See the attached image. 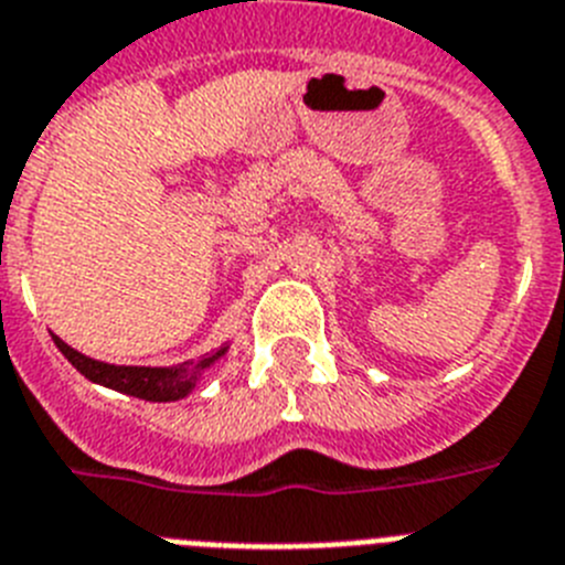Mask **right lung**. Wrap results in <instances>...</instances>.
Here are the masks:
<instances>
[{"label":"right lung","instance_id":"add662e5","mask_svg":"<svg viewBox=\"0 0 565 565\" xmlns=\"http://www.w3.org/2000/svg\"><path fill=\"white\" fill-rule=\"evenodd\" d=\"M53 342H56V349L67 356V363L74 365L79 374H85L90 383H99L105 385V388L131 394V397L139 399H151V403L182 399L196 385L200 371H205L214 360H220V356L225 354V349H220L216 354H205L202 360H188V363L171 365V369H148V365L99 363V360H90V356L74 351L56 334H53Z\"/></svg>","mask_w":565,"mask_h":565}]
</instances>
